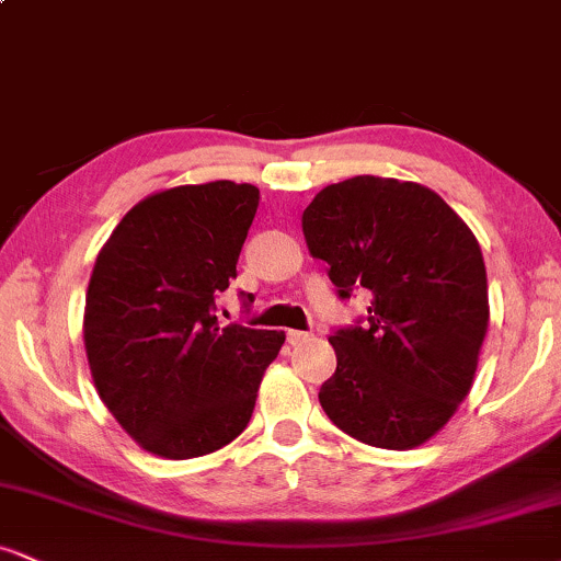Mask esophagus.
Here are the masks:
<instances>
[{
	"label": "esophagus",
	"mask_w": 561,
	"mask_h": 561,
	"mask_svg": "<svg viewBox=\"0 0 561 561\" xmlns=\"http://www.w3.org/2000/svg\"><path fill=\"white\" fill-rule=\"evenodd\" d=\"M313 334L311 332H298V330H289L287 332V343L289 345H302V343H308V340H311Z\"/></svg>",
	"instance_id": "esophagus-1"
}]
</instances>
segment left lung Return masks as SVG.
Wrapping results in <instances>:
<instances>
[{
	"label": "left lung",
	"mask_w": 561,
	"mask_h": 561,
	"mask_svg": "<svg viewBox=\"0 0 561 561\" xmlns=\"http://www.w3.org/2000/svg\"><path fill=\"white\" fill-rule=\"evenodd\" d=\"M302 234L340 300L371 295L366 319L330 334L337 369L321 409L366 446H422L478 369L491 317L478 240L433 190L382 176L324 186L302 210Z\"/></svg>",
	"instance_id": "left-lung-1"
}]
</instances>
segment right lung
Here are the masks:
<instances>
[{"mask_svg":"<svg viewBox=\"0 0 561 561\" xmlns=\"http://www.w3.org/2000/svg\"><path fill=\"white\" fill-rule=\"evenodd\" d=\"M259 199L253 184L173 186L134 205L96 255L83 311L89 369L102 403L150 454L195 459L234 440L285 343V332L216 317Z\"/></svg>","mask_w":561,"mask_h":561,"instance_id":"add662e5","label":"right lung"}]
</instances>
